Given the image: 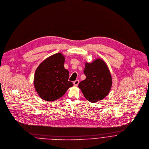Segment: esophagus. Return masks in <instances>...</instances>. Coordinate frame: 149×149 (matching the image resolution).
I'll return each mask as SVG.
<instances>
[{"instance_id": "34e87169", "label": "esophagus", "mask_w": 149, "mask_h": 149, "mask_svg": "<svg viewBox=\"0 0 149 149\" xmlns=\"http://www.w3.org/2000/svg\"><path fill=\"white\" fill-rule=\"evenodd\" d=\"M79 81L78 80H75L74 82H73V84H74V86H78V84H79Z\"/></svg>"}]
</instances>
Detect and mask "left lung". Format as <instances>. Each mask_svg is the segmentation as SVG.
<instances>
[{
  "instance_id": "obj_1",
  "label": "left lung",
  "mask_w": 149,
  "mask_h": 149,
  "mask_svg": "<svg viewBox=\"0 0 149 149\" xmlns=\"http://www.w3.org/2000/svg\"><path fill=\"white\" fill-rule=\"evenodd\" d=\"M84 73L86 78L79 84L86 99L96 102L104 99L109 93L112 86V78L105 62L100 58L91 63L86 62Z\"/></svg>"
}]
</instances>
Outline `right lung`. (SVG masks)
<instances>
[{
    "mask_svg": "<svg viewBox=\"0 0 149 149\" xmlns=\"http://www.w3.org/2000/svg\"><path fill=\"white\" fill-rule=\"evenodd\" d=\"M65 61L62 53H56L45 59L36 69L33 84L42 99L49 102L58 99L73 86L68 81L69 73L64 68Z\"/></svg>",
    "mask_w": 149,
    "mask_h": 149,
    "instance_id": "1",
    "label": "right lung"
}]
</instances>
